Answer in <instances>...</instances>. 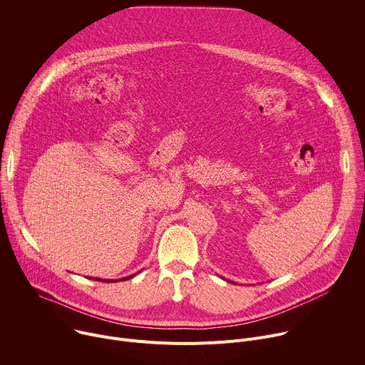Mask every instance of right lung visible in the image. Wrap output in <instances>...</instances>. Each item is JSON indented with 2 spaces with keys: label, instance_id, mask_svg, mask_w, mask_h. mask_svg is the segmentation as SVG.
Returning <instances> with one entry per match:
<instances>
[{
  "label": "right lung",
  "instance_id": "obj_1",
  "mask_svg": "<svg viewBox=\"0 0 365 365\" xmlns=\"http://www.w3.org/2000/svg\"><path fill=\"white\" fill-rule=\"evenodd\" d=\"M135 274H131V276H127V277H124V279H120V282L121 280H128V279H131V277H134ZM92 280H98V282H107V283H113V282H118V280H101V279H96V277H93Z\"/></svg>",
  "mask_w": 365,
  "mask_h": 365
}]
</instances>
